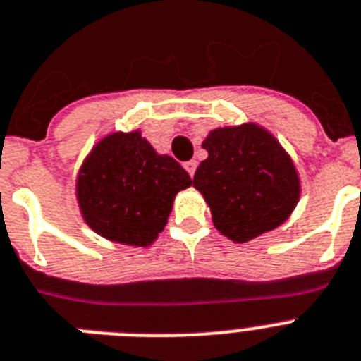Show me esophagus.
<instances>
[{
	"label": "esophagus",
	"instance_id": "34e87169",
	"mask_svg": "<svg viewBox=\"0 0 361 361\" xmlns=\"http://www.w3.org/2000/svg\"><path fill=\"white\" fill-rule=\"evenodd\" d=\"M184 169H186L188 173H190V177H193V175H195V169H197L195 160H188V162H184Z\"/></svg>",
	"mask_w": 361,
	"mask_h": 361
}]
</instances>
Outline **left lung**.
Segmentation results:
<instances>
[{
  "label": "left lung",
  "mask_w": 361,
  "mask_h": 361,
  "mask_svg": "<svg viewBox=\"0 0 361 361\" xmlns=\"http://www.w3.org/2000/svg\"><path fill=\"white\" fill-rule=\"evenodd\" d=\"M193 186L202 193L219 233L248 243L272 232L298 206L301 180L290 155L255 122L212 129Z\"/></svg>",
  "instance_id": "obj_1"
}]
</instances>
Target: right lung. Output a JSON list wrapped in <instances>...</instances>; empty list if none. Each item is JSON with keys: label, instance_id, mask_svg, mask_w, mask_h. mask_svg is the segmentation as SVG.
<instances>
[{"label": "right lung", "instance_id": "right-lung-1", "mask_svg": "<svg viewBox=\"0 0 361 361\" xmlns=\"http://www.w3.org/2000/svg\"><path fill=\"white\" fill-rule=\"evenodd\" d=\"M192 186L173 157L160 155L140 129L109 133L76 175L80 214L92 232L128 246H149L164 230L175 195Z\"/></svg>", "mask_w": 361, "mask_h": 361}]
</instances>
